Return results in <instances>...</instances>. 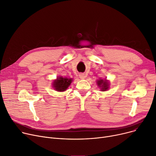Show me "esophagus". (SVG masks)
<instances>
[{"label": "esophagus", "instance_id": "1", "mask_svg": "<svg viewBox=\"0 0 156 156\" xmlns=\"http://www.w3.org/2000/svg\"><path fill=\"white\" fill-rule=\"evenodd\" d=\"M86 75L85 74H80V75H79V77L81 79H85L86 78Z\"/></svg>", "mask_w": 156, "mask_h": 156}]
</instances>
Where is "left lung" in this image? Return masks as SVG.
<instances>
[{"mask_svg": "<svg viewBox=\"0 0 156 156\" xmlns=\"http://www.w3.org/2000/svg\"><path fill=\"white\" fill-rule=\"evenodd\" d=\"M97 83H98V86L101 87V90H106L108 89L109 84H108V82H107L106 80H99L97 82Z\"/></svg>", "mask_w": 156, "mask_h": 156, "instance_id": "1", "label": "left lung"}]
</instances>
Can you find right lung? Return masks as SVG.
I'll return each mask as SVG.
<instances>
[{"mask_svg":"<svg viewBox=\"0 0 156 156\" xmlns=\"http://www.w3.org/2000/svg\"><path fill=\"white\" fill-rule=\"evenodd\" d=\"M72 81V79L60 77L57 80H55L53 82V87L57 91L62 92V91L66 90L68 88V87L70 85Z\"/></svg>","mask_w":156,"mask_h":156,"instance_id":"1","label":"right lung"}]
</instances>
